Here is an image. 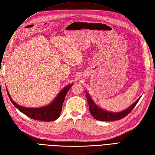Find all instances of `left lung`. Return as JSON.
I'll use <instances>...</instances> for the list:
<instances>
[{
  "mask_svg": "<svg viewBox=\"0 0 155 155\" xmlns=\"http://www.w3.org/2000/svg\"><path fill=\"white\" fill-rule=\"evenodd\" d=\"M86 96L88 104L89 105V110H90L91 114L92 116L97 120L103 121H115L121 120L128 115L130 112L133 110V109L134 108V107L137 105V103L140 99V98L136 101L134 104L130 105L129 108L125 109L124 111H121L120 112H109L106 111L104 109H101V108L97 107L94 102L93 100L91 98V97L88 95V94L86 91Z\"/></svg>",
  "mask_w": 155,
  "mask_h": 155,
  "instance_id": "1",
  "label": "left lung"
}]
</instances>
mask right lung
Returning a JSON list of instances; mask_svg holds the SVG:
<instances>
[{
    "label": "right lung",
    "instance_id": "obj_1",
    "mask_svg": "<svg viewBox=\"0 0 155 155\" xmlns=\"http://www.w3.org/2000/svg\"><path fill=\"white\" fill-rule=\"evenodd\" d=\"M72 85L73 84H71V85H69L63 88V90L61 91L59 94L56 96L54 101L50 104L39 108L24 107L18 105L12 99L10 94H9L7 90V88L6 91L9 98H10L12 104L23 114H25L28 117L34 120L44 121H51L57 120L59 117L63 109V104L65 96H66L68 90L72 86Z\"/></svg>",
    "mask_w": 155,
    "mask_h": 155
}]
</instances>
